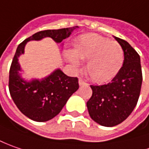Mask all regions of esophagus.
Returning a JSON list of instances; mask_svg holds the SVG:
<instances>
[{"mask_svg": "<svg viewBox=\"0 0 149 149\" xmlns=\"http://www.w3.org/2000/svg\"><path fill=\"white\" fill-rule=\"evenodd\" d=\"M85 85H87V83L84 80L81 79V78H79V86H85Z\"/></svg>", "mask_w": 149, "mask_h": 149, "instance_id": "1", "label": "esophagus"}]
</instances>
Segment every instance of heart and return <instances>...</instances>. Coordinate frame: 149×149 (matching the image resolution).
<instances>
[{"mask_svg": "<svg viewBox=\"0 0 149 149\" xmlns=\"http://www.w3.org/2000/svg\"><path fill=\"white\" fill-rule=\"evenodd\" d=\"M68 58L75 68H79L80 59L87 60L86 72L95 82H106L119 73L124 63L125 54L120 44L96 33L81 35L75 51H68Z\"/></svg>", "mask_w": 149, "mask_h": 149, "instance_id": "heart-1", "label": "heart"}]
</instances>
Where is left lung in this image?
Masks as SVG:
<instances>
[{
  "instance_id": "1",
  "label": "left lung",
  "mask_w": 149,
  "mask_h": 149,
  "mask_svg": "<svg viewBox=\"0 0 149 149\" xmlns=\"http://www.w3.org/2000/svg\"><path fill=\"white\" fill-rule=\"evenodd\" d=\"M125 54L120 71L105 85H91L92 95L86 102L91 118L99 125L113 127L122 123L135 108L141 91L140 57L125 40L115 37Z\"/></svg>"
}]
</instances>
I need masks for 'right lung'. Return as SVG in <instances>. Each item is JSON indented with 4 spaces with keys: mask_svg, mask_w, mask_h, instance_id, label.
<instances>
[{
    "mask_svg": "<svg viewBox=\"0 0 149 149\" xmlns=\"http://www.w3.org/2000/svg\"><path fill=\"white\" fill-rule=\"evenodd\" d=\"M77 28L78 26L39 31L17 47L10 68L9 91L20 112L32 120L45 122L58 115L70 96L79 88L78 79L57 69L44 79L24 81L19 73L20 66L18 58L24 54L25 44L29 41L50 37L56 43H61Z\"/></svg>",
    "mask_w": 149,
    "mask_h": 149,
    "instance_id": "obj_1",
    "label": "right lung"
}]
</instances>
